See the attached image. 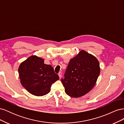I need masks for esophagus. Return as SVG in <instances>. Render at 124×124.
<instances>
[{
	"label": "esophagus",
	"mask_w": 124,
	"mask_h": 124,
	"mask_svg": "<svg viewBox=\"0 0 124 124\" xmlns=\"http://www.w3.org/2000/svg\"><path fill=\"white\" fill-rule=\"evenodd\" d=\"M58 76H59V78H62V73L61 72H59L58 73Z\"/></svg>",
	"instance_id": "1"
}]
</instances>
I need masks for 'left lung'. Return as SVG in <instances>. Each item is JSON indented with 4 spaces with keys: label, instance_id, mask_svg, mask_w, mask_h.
Masks as SVG:
<instances>
[{
    "label": "left lung",
    "instance_id": "8db88e82",
    "mask_svg": "<svg viewBox=\"0 0 124 124\" xmlns=\"http://www.w3.org/2000/svg\"><path fill=\"white\" fill-rule=\"evenodd\" d=\"M100 72L97 58L84 50L71 58L62 82L65 93L78 98L89 92L94 87Z\"/></svg>",
    "mask_w": 124,
    "mask_h": 124
}]
</instances>
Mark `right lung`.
Here are the masks:
<instances>
[{"label":"right lung","mask_w":124,"mask_h":124,"mask_svg":"<svg viewBox=\"0 0 124 124\" xmlns=\"http://www.w3.org/2000/svg\"><path fill=\"white\" fill-rule=\"evenodd\" d=\"M44 59L32 55L22 62L18 69L22 86L36 96H42L51 91L52 84L59 80L51 65L44 63Z\"/></svg>","instance_id":"1"}]
</instances>
